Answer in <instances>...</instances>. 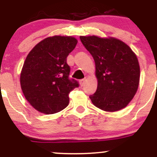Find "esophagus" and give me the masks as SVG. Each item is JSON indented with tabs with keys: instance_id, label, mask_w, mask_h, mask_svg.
Masks as SVG:
<instances>
[{
	"instance_id": "1",
	"label": "esophagus",
	"mask_w": 157,
	"mask_h": 157,
	"mask_svg": "<svg viewBox=\"0 0 157 157\" xmlns=\"http://www.w3.org/2000/svg\"><path fill=\"white\" fill-rule=\"evenodd\" d=\"M85 82H86V80L85 79H82V80H80V86H83L84 84H85Z\"/></svg>"
}]
</instances>
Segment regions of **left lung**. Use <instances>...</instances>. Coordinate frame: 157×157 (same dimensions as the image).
Segmentation results:
<instances>
[{
	"instance_id": "1",
	"label": "left lung",
	"mask_w": 157,
	"mask_h": 157,
	"mask_svg": "<svg viewBox=\"0 0 157 157\" xmlns=\"http://www.w3.org/2000/svg\"><path fill=\"white\" fill-rule=\"evenodd\" d=\"M81 42L92 55L96 67L97 89L90 95L96 107L117 111L126 107L137 91L140 69L131 48L120 40L97 36H80Z\"/></svg>"
}]
</instances>
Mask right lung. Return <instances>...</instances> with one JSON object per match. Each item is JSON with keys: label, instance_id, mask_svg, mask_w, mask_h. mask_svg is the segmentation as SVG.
I'll return each instance as SVG.
<instances>
[{"label": "right lung", "instance_id": "add662e5", "mask_svg": "<svg viewBox=\"0 0 157 157\" xmlns=\"http://www.w3.org/2000/svg\"><path fill=\"white\" fill-rule=\"evenodd\" d=\"M77 44L73 37L53 36L38 43L27 55L21 86L27 101L37 111L52 114L68 105V94L79 83L69 79L66 58Z\"/></svg>", "mask_w": 157, "mask_h": 157}]
</instances>
